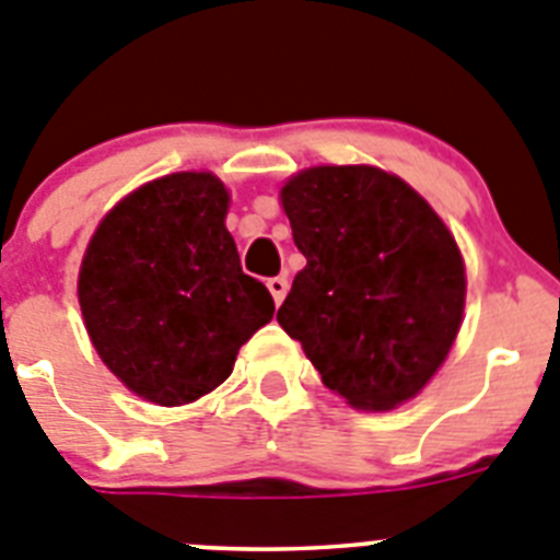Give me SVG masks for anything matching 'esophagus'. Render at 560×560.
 Returning <instances> with one entry per match:
<instances>
[{"mask_svg":"<svg viewBox=\"0 0 560 560\" xmlns=\"http://www.w3.org/2000/svg\"><path fill=\"white\" fill-rule=\"evenodd\" d=\"M287 279L284 276H273V279H268V290H270V295H273V301H276V306L281 304V301H284V295H287Z\"/></svg>","mask_w":560,"mask_h":560,"instance_id":"34e87169","label":"esophagus"}]
</instances>
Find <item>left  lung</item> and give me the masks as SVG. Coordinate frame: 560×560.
I'll return each mask as SVG.
<instances>
[{"instance_id":"8db88e82","label":"left lung","mask_w":560,"mask_h":560,"mask_svg":"<svg viewBox=\"0 0 560 560\" xmlns=\"http://www.w3.org/2000/svg\"><path fill=\"white\" fill-rule=\"evenodd\" d=\"M306 268L279 324L329 390L362 410L412 399L450 354L466 270L416 189L376 167H312L281 186Z\"/></svg>"}]
</instances>
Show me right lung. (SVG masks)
<instances>
[{
  "mask_svg": "<svg viewBox=\"0 0 560 560\" xmlns=\"http://www.w3.org/2000/svg\"><path fill=\"white\" fill-rule=\"evenodd\" d=\"M211 173H175L119 200L94 231L78 299L100 360L161 407L200 399L273 317L268 287L243 273Z\"/></svg>",
  "mask_w": 560,
  "mask_h": 560,
  "instance_id": "obj_1",
  "label": "right lung"
}]
</instances>
